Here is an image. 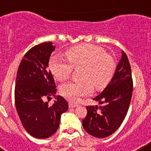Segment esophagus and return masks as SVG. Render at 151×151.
Masks as SVG:
<instances>
[{"instance_id":"obj_1","label":"esophagus","mask_w":151,"mask_h":151,"mask_svg":"<svg viewBox=\"0 0 151 151\" xmlns=\"http://www.w3.org/2000/svg\"><path fill=\"white\" fill-rule=\"evenodd\" d=\"M69 107L74 108V107H76V106H78V104H75V103L69 102Z\"/></svg>"}]
</instances>
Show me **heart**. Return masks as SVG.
<instances>
[{
    "label": "heart",
    "instance_id": "b5f03b06",
    "mask_svg": "<svg viewBox=\"0 0 151 151\" xmlns=\"http://www.w3.org/2000/svg\"><path fill=\"white\" fill-rule=\"evenodd\" d=\"M67 60L53 55L49 60V69L54 77L63 82L70 77L73 68L80 70L79 82L64 84L60 88V94L70 101H77L91 94L93 87L97 90L105 88L115 73L116 63L110 54L96 45L84 44L72 47L65 51Z\"/></svg>",
    "mask_w": 151,
    "mask_h": 151
}]
</instances>
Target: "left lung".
Returning <instances> with one entry per match:
<instances>
[{
	"label": "left lung",
	"instance_id": "8db88e82",
	"mask_svg": "<svg viewBox=\"0 0 151 151\" xmlns=\"http://www.w3.org/2000/svg\"><path fill=\"white\" fill-rule=\"evenodd\" d=\"M133 91V80L129 59L125 52L111 82L101 94L93 98L98 106H87L88 113L82 120L85 130L91 135L103 138L114 133L129 110Z\"/></svg>",
	"mask_w": 151,
	"mask_h": 151
}]
</instances>
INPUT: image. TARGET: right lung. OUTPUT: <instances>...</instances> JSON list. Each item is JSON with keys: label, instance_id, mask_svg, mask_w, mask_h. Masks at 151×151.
Wrapping results in <instances>:
<instances>
[{"label": "right lung", "instance_id": "1", "mask_svg": "<svg viewBox=\"0 0 151 151\" xmlns=\"http://www.w3.org/2000/svg\"><path fill=\"white\" fill-rule=\"evenodd\" d=\"M54 49L50 41L29 49L19 66L16 78L14 97L18 115L26 132L40 139L57 132L61 115L69 106L61 96H56L51 106L44 101L56 93L54 79L47 67Z\"/></svg>", "mask_w": 151, "mask_h": 151}]
</instances>
